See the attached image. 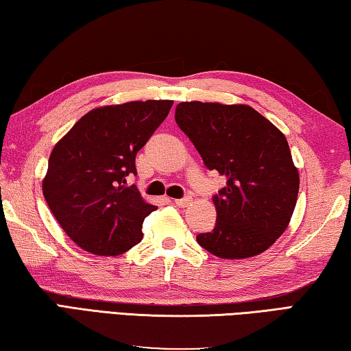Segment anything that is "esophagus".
Segmentation results:
<instances>
[{"label": "esophagus", "instance_id": "1", "mask_svg": "<svg viewBox=\"0 0 351 351\" xmlns=\"http://www.w3.org/2000/svg\"><path fill=\"white\" fill-rule=\"evenodd\" d=\"M174 204H176L177 206H180V208H186L189 204H191V199H189V197L177 199V200H174Z\"/></svg>", "mask_w": 351, "mask_h": 351}]
</instances>
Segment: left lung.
I'll return each mask as SVG.
<instances>
[{
	"label": "left lung",
	"mask_w": 351,
	"mask_h": 351,
	"mask_svg": "<svg viewBox=\"0 0 351 351\" xmlns=\"http://www.w3.org/2000/svg\"><path fill=\"white\" fill-rule=\"evenodd\" d=\"M176 121L205 166L226 185L213 197L217 220L202 248L222 259L263 253L287 230L296 206L299 172L285 135L247 104L183 101Z\"/></svg>",
	"instance_id": "8db88e82"
}]
</instances>
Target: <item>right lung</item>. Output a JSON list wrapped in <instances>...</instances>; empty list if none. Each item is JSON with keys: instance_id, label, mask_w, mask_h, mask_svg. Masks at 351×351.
Segmentation results:
<instances>
[{"instance_id": "obj_1", "label": "right lung", "mask_w": 351, "mask_h": 351, "mask_svg": "<svg viewBox=\"0 0 351 351\" xmlns=\"http://www.w3.org/2000/svg\"><path fill=\"white\" fill-rule=\"evenodd\" d=\"M172 100L129 101L92 109L53 146L43 194L80 248L119 256L140 243L146 204L126 179L135 156L168 117Z\"/></svg>"}]
</instances>
